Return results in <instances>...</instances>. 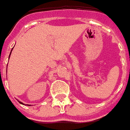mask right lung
<instances>
[{
	"label": "right lung",
	"instance_id": "add662e5",
	"mask_svg": "<svg viewBox=\"0 0 130 130\" xmlns=\"http://www.w3.org/2000/svg\"><path fill=\"white\" fill-rule=\"evenodd\" d=\"M13 48H14V47H13ZM13 48L12 49V50H11V52H10V56H9V59H10V55H11V52H12V50H13ZM19 103H20V104H23L22 102H19ZM25 105H26V104H25ZM26 105H27V106H31V105H28V104H26Z\"/></svg>",
	"mask_w": 130,
	"mask_h": 130
}]
</instances>
